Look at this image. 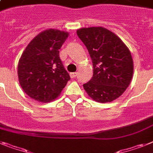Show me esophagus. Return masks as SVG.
<instances>
[{
    "mask_svg": "<svg viewBox=\"0 0 153 153\" xmlns=\"http://www.w3.org/2000/svg\"><path fill=\"white\" fill-rule=\"evenodd\" d=\"M77 74H78V73L77 72H72V73H70V76L71 79H74V78H75V77L77 76Z\"/></svg>",
    "mask_w": 153,
    "mask_h": 153,
    "instance_id": "34e87169",
    "label": "esophagus"
}]
</instances>
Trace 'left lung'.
I'll list each match as a JSON object with an SVG mask.
<instances>
[{
  "label": "left lung",
  "mask_w": 153,
  "mask_h": 153,
  "mask_svg": "<svg viewBox=\"0 0 153 153\" xmlns=\"http://www.w3.org/2000/svg\"><path fill=\"white\" fill-rule=\"evenodd\" d=\"M77 35L86 47L93 65L92 79L83 85L87 94L101 103L119 98L133 76L129 49L115 33L103 27L81 28Z\"/></svg>",
  "instance_id": "1"
}]
</instances>
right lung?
Here are the masks:
<instances>
[{"mask_svg": "<svg viewBox=\"0 0 153 153\" xmlns=\"http://www.w3.org/2000/svg\"><path fill=\"white\" fill-rule=\"evenodd\" d=\"M68 36L65 31L46 29L34 37L23 51L18 76L22 88L30 98L51 102L70 80L59 57V50Z\"/></svg>", "mask_w": 153, "mask_h": 153, "instance_id": "1", "label": "right lung"}]
</instances>
